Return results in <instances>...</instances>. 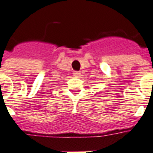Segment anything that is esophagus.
<instances>
[{"instance_id": "esophagus-1", "label": "esophagus", "mask_w": 153, "mask_h": 153, "mask_svg": "<svg viewBox=\"0 0 153 153\" xmlns=\"http://www.w3.org/2000/svg\"><path fill=\"white\" fill-rule=\"evenodd\" d=\"M80 72L79 71H74V72L73 73V74H74V76H75V77H79L80 76Z\"/></svg>"}]
</instances>
